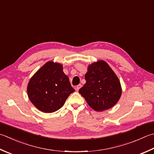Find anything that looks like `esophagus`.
Wrapping results in <instances>:
<instances>
[{
  "mask_svg": "<svg viewBox=\"0 0 154 154\" xmlns=\"http://www.w3.org/2000/svg\"><path fill=\"white\" fill-rule=\"evenodd\" d=\"M81 87H82V85H81V84H79V85H78L76 87V88H75V89H76L77 91H79V89L81 88Z\"/></svg>",
  "mask_w": 154,
  "mask_h": 154,
  "instance_id": "obj_1",
  "label": "esophagus"
}]
</instances>
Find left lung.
<instances>
[{
  "mask_svg": "<svg viewBox=\"0 0 154 154\" xmlns=\"http://www.w3.org/2000/svg\"><path fill=\"white\" fill-rule=\"evenodd\" d=\"M86 83L79 90L87 103L96 111L109 109L121 97L122 89L116 74L103 60L88 66Z\"/></svg>",
  "mask_w": 154,
  "mask_h": 154,
  "instance_id": "left-lung-1",
  "label": "left lung"
}]
</instances>
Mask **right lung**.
Segmentation results:
<instances>
[{"mask_svg": "<svg viewBox=\"0 0 154 154\" xmlns=\"http://www.w3.org/2000/svg\"><path fill=\"white\" fill-rule=\"evenodd\" d=\"M69 77L59 63L48 61L33 75L27 85V94L31 103L44 113L59 109L73 93Z\"/></svg>", "mask_w": 154, "mask_h": 154, "instance_id": "obj_1", "label": "right lung"}]
</instances>
